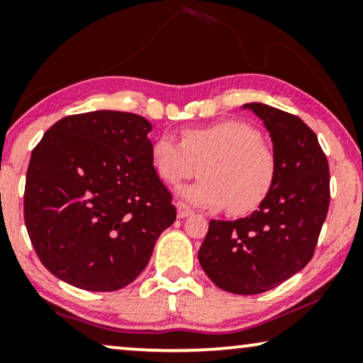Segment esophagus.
I'll use <instances>...</instances> for the list:
<instances>
[{
  "instance_id": "obj_1",
  "label": "esophagus",
  "mask_w": 363,
  "mask_h": 363,
  "mask_svg": "<svg viewBox=\"0 0 363 363\" xmlns=\"http://www.w3.org/2000/svg\"><path fill=\"white\" fill-rule=\"evenodd\" d=\"M177 211H178V216H180V218H188L190 215H193L191 208L188 206L186 203H183V201H178L177 203Z\"/></svg>"
}]
</instances>
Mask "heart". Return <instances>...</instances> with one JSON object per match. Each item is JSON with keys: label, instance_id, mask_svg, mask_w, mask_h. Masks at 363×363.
Listing matches in <instances>:
<instances>
[{"label": "heart", "instance_id": "1", "mask_svg": "<svg viewBox=\"0 0 363 363\" xmlns=\"http://www.w3.org/2000/svg\"><path fill=\"white\" fill-rule=\"evenodd\" d=\"M150 162L162 182L177 185L196 173L201 180L178 190L191 205L210 210L228 206L246 215L266 200L276 182V157L257 128L240 121L185 128L182 142L170 133L150 145Z\"/></svg>", "mask_w": 363, "mask_h": 363}]
</instances>
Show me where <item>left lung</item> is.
Returning a JSON list of instances; mask_svg holds the SVG:
<instances>
[{"label": "left lung", "instance_id": "obj_1", "mask_svg": "<svg viewBox=\"0 0 363 363\" xmlns=\"http://www.w3.org/2000/svg\"><path fill=\"white\" fill-rule=\"evenodd\" d=\"M264 122L277 173L252 215L211 220L198 259L208 277L233 294H261L299 272L314 256L330 201L329 163L317 135L297 116L246 104Z\"/></svg>", "mask_w": 363, "mask_h": 363}]
</instances>
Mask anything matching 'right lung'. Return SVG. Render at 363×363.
<instances>
[{"label": "right lung", "mask_w": 363, "mask_h": 363, "mask_svg": "<svg viewBox=\"0 0 363 363\" xmlns=\"http://www.w3.org/2000/svg\"><path fill=\"white\" fill-rule=\"evenodd\" d=\"M152 123L96 111L57 121L34 147L24 223L46 269L79 289L108 292L145 269L177 220L150 162Z\"/></svg>", "instance_id": "right-lung-1"}]
</instances>
